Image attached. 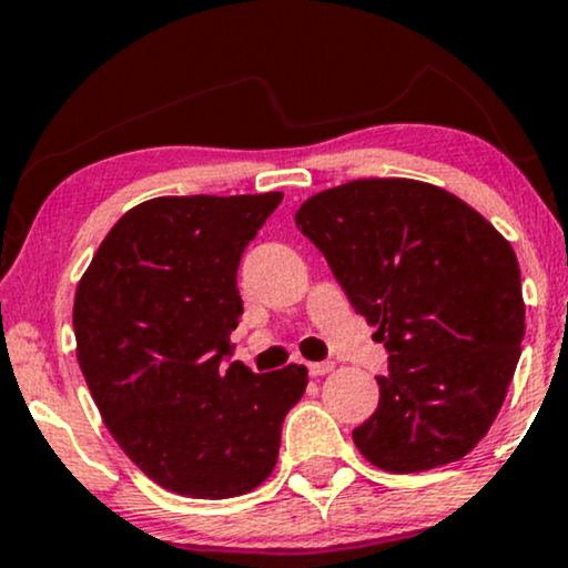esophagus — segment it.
<instances>
[{
    "instance_id": "esophagus-1",
    "label": "esophagus",
    "mask_w": 568,
    "mask_h": 568,
    "mask_svg": "<svg viewBox=\"0 0 568 568\" xmlns=\"http://www.w3.org/2000/svg\"><path fill=\"white\" fill-rule=\"evenodd\" d=\"M306 368H310V376H325L331 368H334V363L321 361V363H310V366H306Z\"/></svg>"
}]
</instances>
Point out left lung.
<instances>
[{
	"instance_id": "left-lung-1",
	"label": "left lung",
	"mask_w": 568,
	"mask_h": 568,
	"mask_svg": "<svg viewBox=\"0 0 568 568\" xmlns=\"http://www.w3.org/2000/svg\"><path fill=\"white\" fill-rule=\"evenodd\" d=\"M357 315L379 325V406L352 429L368 462L419 473L462 459L497 419L524 342L510 243L446 189L361 179L298 207Z\"/></svg>"
}]
</instances>
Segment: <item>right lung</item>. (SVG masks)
<instances>
[{
    "label": "right lung",
    "mask_w": 568,
    "mask_h": 568,
    "mask_svg": "<svg viewBox=\"0 0 568 568\" xmlns=\"http://www.w3.org/2000/svg\"><path fill=\"white\" fill-rule=\"evenodd\" d=\"M280 192L158 197L128 211L77 285V361L109 433L154 484L226 499L275 470L304 366L232 361L237 266Z\"/></svg>",
    "instance_id": "add662e5"
}]
</instances>
